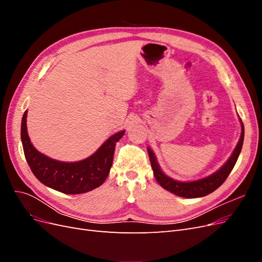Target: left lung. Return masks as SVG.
<instances>
[{"mask_svg": "<svg viewBox=\"0 0 262 262\" xmlns=\"http://www.w3.org/2000/svg\"><path fill=\"white\" fill-rule=\"evenodd\" d=\"M243 142H244V124L242 123V134H241V139L238 141V144H237L232 156L229 157V160L224 164L223 167L207 178L195 180V181H190V182L176 181L166 176L165 173L161 170L160 166H158L154 153L149 148H147V153L150 161V165H152V168L154 171V177L157 180L158 184H160L164 189L182 198H199V196H204L213 192L214 190H216L226 180L229 173H231L232 169L234 168V166L237 162V158L239 156V153L243 147Z\"/></svg>", "mask_w": 262, "mask_h": 262, "instance_id": "obj_1", "label": "left lung"}]
</instances>
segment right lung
<instances>
[{
	"label": "right lung",
	"instance_id": "add662e5",
	"mask_svg": "<svg viewBox=\"0 0 262 262\" xmlns=\"http://www.w3.org/2000/svg\"><path fill=\"white\" fill-rule=\"evenodd\" d=\"M26 117L27 112L24 113L20 129L24 154L31 171L39 181L67 194L85 193L102 185L113 165L117 142L122 138L124 131L110 137L96 153L86 160L76 163H63L39 153L30 143Z\"/></svg>",
	"mask_w": 262,
	"mask_h": 262
}]
</instances>
